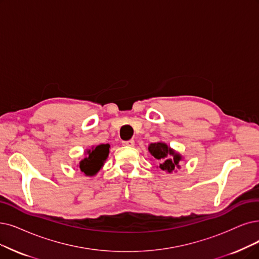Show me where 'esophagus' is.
<instances>
[{
  "label": "esophagus",
  "instance_id": "34e87169",
  "mask_svg": "<svg viewBox=\"0 0 259 259\" xmlns=\"http://www.w3.org/2000/svg\"><path fill=\"white\" fill-rule=\"evenodd\" d=\"M122 144H123V146H125V147H134L135 141L131 139V140H126V141H122Z\"/></svg>",
  "mask_w": 259,
  "mask_h": 259
}]
</instances>
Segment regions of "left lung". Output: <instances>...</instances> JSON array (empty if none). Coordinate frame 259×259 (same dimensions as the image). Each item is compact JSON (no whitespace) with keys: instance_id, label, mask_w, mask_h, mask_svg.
<instances>
[{"instance_id":"left-lung-1","label":"left lung","mask_w":259,"mask_h":259,"mask_svg":"<svg viewBox=\"0 0 259 259\" xmlns=\"http://www.w3.org/2000/svg\"><path fill=\"white\" fill-rule=\"evenodd\" d=\"M149 152L155 159L158 160V167L162 171L171 173L175 169L181 168L180 161L183 159L182 155L168 147L164 142L151 143Z\"/></svg>"}]
</instances>
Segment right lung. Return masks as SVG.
<instances>
[{
  "mask_svg": "<svg viewBox=\"0 0 259 259\" xmlns=\"http://www.w3.org/2000/svg\"><path fill=\"white\" fill-rule=\"evenodd\" d=\"M110 146L106 144H99V146L92 147L90 150L86 151V156L79 161L78 168L86 177H94L100 169L104 165L105 160L108 157Z\"/></svg>",
  "mask_w": 259,
  "mask_h": 259,
  "instance_id": "right-lung-1",
  "label": "right lung"
}]
</instances>
